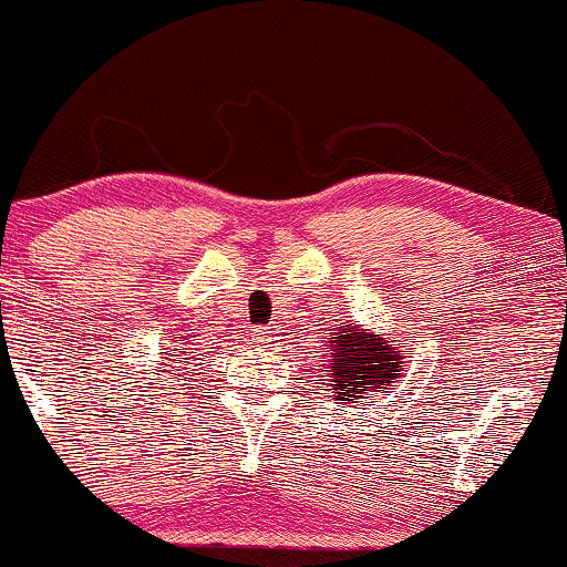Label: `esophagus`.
Returning a JSON list of instances; mask_svg holds the SVG:
<instances>
[{
	"label": "esophagus",
	"mask_w": 567,
	"mask_h": 567,
	"mask_svg": "<svg viewBox=\"0 0 567 567\" xmlns=\"http://www.w3.org/2000/svg\"><path fill=\"white\" fill-rule=\"evenodd\" d=\"M277 330H271V328H258L256 330V341L258 343H264V347H275V341H277Z\"/></svg>",
	"instance_id": "esophagus-1"
}]
</instances>
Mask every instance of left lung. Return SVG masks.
<instances>
[{"mask_svg": "<svg viewBox=\"0 0 567 567\" xmlns=\"http://www.w3.org/2000/svg\"><path fill=\"white\" fill-rule=\"evenodd\" d=\"M328 341V386L333 400L354 402L365 400L370 392H383L400 379L402 349L392 338H383L375 330L341 322Z\"/></svg>", "mask_w": 567, "mask_h": 567, "instance_id": "8db88e82", "label": "left lung"}]
</instances>
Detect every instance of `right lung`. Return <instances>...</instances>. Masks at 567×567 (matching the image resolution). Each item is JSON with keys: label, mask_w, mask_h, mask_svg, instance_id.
Instances as JSON below:
<instances>
[{"label": "right lung", "mask_w": 567, "mask_h": 567, "mask_svg": "<svg viewBox=\"0 0 567 567\" xmlns=\"http://www.w3.org/2000/svg\"><path fill=\"white\" fill-rule=\"evenodd\" d=\"M162 354H167V351H162ZM162 360H171V357H162ZM162 373H165V370H162Z\"/></svg>", "instance_id": "1"}]
</instances>
